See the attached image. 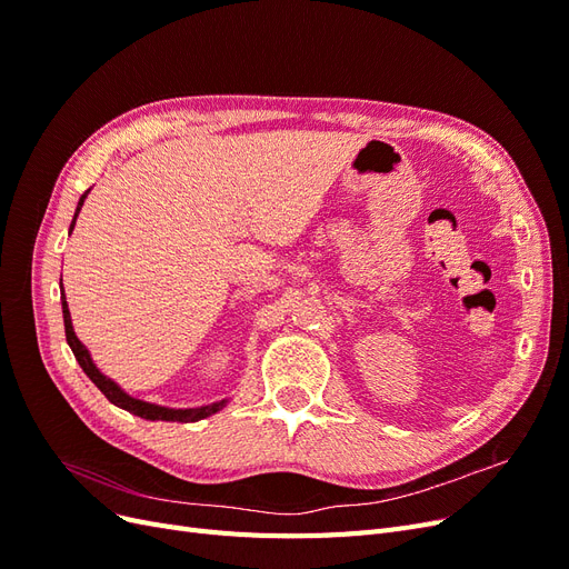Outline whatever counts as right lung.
I'll use <instances>...</instances> for the list:
<instances>
[{
    "label": "right lung",
    "instance_id": "add662e5",
    "mask_svg": "<svg viewBox=\"0 0 569 569\" xmlns=\"http://www.w3.org/2000/svg\"><path fill=\"white\" fill-rule=\"evenodd\" d=\"M88 192H90V189H88ZM88 192H84V194L80 197V201H78V209H76V216H73V222H71V230H73V226H76V218H78V213H80V206H82L84 197H88ZM61 289H63V287H61ZM61 306H63V327H66V341H68V347H71V351H73L76 360L80 363V368L84 370V375L90 377V380L97 385V389H99L101 393H104L113 406L123 408V410H128V412H134V416H140V418H144V420H166V422H197V420H203V418L213 416V412H218L222 406H226V401H220V403L201 406V408L176 410V408H163V406H157V403H147V401H140V399H132V396H128L116 382H111L109 377L101 375V372L97 370V366L92 363V358H90L88 349L82 347L80 339H78L76 332H73L71 313H68V303H66L63 295H61Z\"/></svg>",
    "mask_w": 569,
    "mask_h": 569
}]
</instances>
